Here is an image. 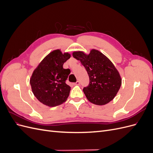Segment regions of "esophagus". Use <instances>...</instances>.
Wrapping results in <instances>:
<instances>
[{"instance_id":"obj_1","label":"esophagus","mask_w":153,"mask_h":153,"mask_svg":"<svg viewBox=\"0 0 153 153\" xmlns=\"http://www.w3.org/2000/svg\"><path fill=\"white\" fill-rule=\"evenodd\" d=\"M79 84H80L79 81H76L75 83H74V85H78Z\"/></svg>"}]
</instances>
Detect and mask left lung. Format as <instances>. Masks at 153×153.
Wrapping results in <instances>:
<instances>
[{
    "mask_svg": "<svg viewBox=\"0 0 153 153\" xmlns=\"http://www.w3.org/2000/svg\"><path fill=\"white\" fill-rule=\"evenodd\" d=\"M73 56L81 62L89 76V85L83 89L87 99L97 105L112 101L121 87L122 79L110 60L96 49H92L89 54L75 51Z\"/></svg>",
    "mask_w": 153,
    "mask_h": 153,
    "instance_id": "left-lung-1",
    "label": "left lung"
}]
</instances>
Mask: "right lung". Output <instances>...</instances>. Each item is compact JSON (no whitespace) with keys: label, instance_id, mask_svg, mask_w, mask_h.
I'll use <instances>...</instances> for the list:
<instances>
[{"label":"right lung","instance_id":"1","mask_svg":"<svg viewBox=\"0 0 153 153\" xmlns=\"http://www.w3.org/2000/svg\"><path fill=\"white\" fill-rule=\"evenodd\" d=\"M71 57L68 52L60 49L53 50L36 67L30 78L32 91L41 103L51 107L61 105L67 100L71 87L66 80L70 69L63 64Z\"/></svg>","mask_w":153,"mask_h":153}]
</instances>
